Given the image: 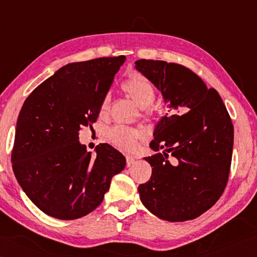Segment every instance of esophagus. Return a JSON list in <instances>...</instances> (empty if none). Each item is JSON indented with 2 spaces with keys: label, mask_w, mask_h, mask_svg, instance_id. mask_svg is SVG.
<instances>
[{
  "label": "esophagus",
  "mask_w": 257,
  "mask_h": 257,
  "mask_svg": "<svg viewBox=\"0 0 257 257\" xmlns=\"http://www.w3.org/2000/svg\"><path fill=\"white\" fill-rule=\"evenodd\" d=\"M134 163H136V158L132 156H126V165L127 166H131L133 165Z\"/></svg>",
  "instance_id": "obj_1"
}]
</instances>
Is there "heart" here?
Wrapping results in <instances>:
<instances>
[{
	"mask_svg": "<svg viewBox=\"0 0 257 257\" xmlns=\"http://www.w3.org/2000/svg\"><path fill=\"white\" fill-rule=\"evenodd\" d=\"M123 89L131 97L132 100L141 108L150 106L156 98V91L150 81L141 74H133L128 79H126L123 83ZM109 94H106L100 105L101 114H105L107 111L108 107H109ZM140 138V130L128 127V126L117 125L108 131L109 141L123 150H132Z\"/></svg>",
	"mask_w": 257,
	"mask_h": 257,
	"instance_id": "heart-1",
	"label": "heart"
}]
</instances>
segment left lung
Segmentation results:
<instances>
[{"label":"left lung","mask_w":257,"mask_h":257,"mask_svg":"<svg viewBox=\"0 0 257 257\" xmlns=\"http://www.w3.org/2000/svg\"><path fill=\"white\" fill-rule=\"evenodd\" d=\"M136 69L160 90L169 108L187 111L166 114L157 124L150 148L164 152L145 158L152 175L139 185L140 199L160 219H195L213 206L226 188L233 147L230 116L219 93L185 66L139 60Z\"/></svg>","instance_id":"1"}]
</instances>
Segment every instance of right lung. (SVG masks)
<instances>
[{"label":"right lung","mask_w":257,"mask_h":257,"mask_svg":"<svg viewBox=\"0 0 257 257\" xmlns=\"http://www.w3.org/2000/svg\"><path fill=\"white\" fill-rule=\"evenodd\" d=\"M125 56L70 63L40 83L17 121L12 168L18 183L44 213L61 220L84 217L101 203L125 157L107 143L96 157L79 142L97 120L103 97Z\"/></svg>","instance_id":"1"}]
</instances>
